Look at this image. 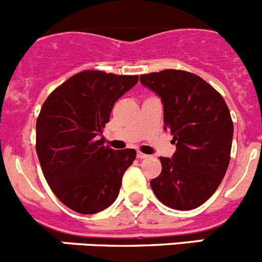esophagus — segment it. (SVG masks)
Wrapping results in <instances>:
<instances>
[{"label": "esophagus", "mask_w": 262, "mask_h": 262, "mask_svg": "<svg viewBox=\"0 0 262 262\" xmlns=\"http://www.w3.org/2000/svg\"><path fill=\"white\" fill-rule=\"evenodd\" d=\"M137 157H138V159H141V160H143V159H148V155H146V154H142V152H138V154H137Z\"/></svg>", "instance_id": "1"}]
</instances>
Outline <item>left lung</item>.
<instances>
[{
    "label": "left lung",
    "mask_w": 262,
    "mask_h": 262,
    "mask_svg": "<svg viewBox=\"0 0 262 262\" xmlns=\"http://www.w3.org/2000/svg\"><path fill=\"white\" fill-rule=\"evenodd\" d=\"M164 106V129L177 151L160 157L161 174L151 180L155 195L175 210H192L214 194L230 160L233 121L224 98L199 75L162 70L141 75Z\"/></svg>",
    "instance_id": "1"
}]
</instances>
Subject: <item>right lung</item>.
Here are the masks:
<instances>
[{"label":"right lung","mask_w":262,"mask_h":262,"mask_svg":"<svg viewBox=\"0 0 262 262\" xmlns=\"http://www.w3.org/2000/svg\"><path fill=\"white\" fill-rule=\"evenodd\" d=\"M137 82L138 75L87 70L56 88L40 108L35 149L43 175L56 197L79 214L113 205L136 159L133 148L103 146L102 129L114 103Z\"/></svg>","instance_id":"right-lung-1"}]
</instances>
